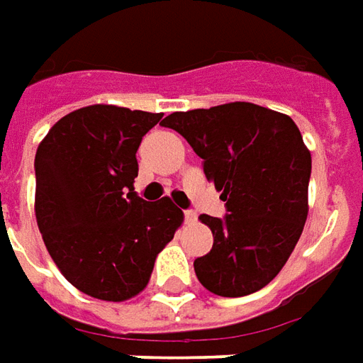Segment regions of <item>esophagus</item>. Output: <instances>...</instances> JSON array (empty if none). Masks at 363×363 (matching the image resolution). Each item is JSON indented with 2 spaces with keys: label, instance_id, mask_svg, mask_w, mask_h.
<instances>
[{
  "label": "esophagus",
  "instance_id": "1",
  "mask_svg": "<svg viewBox=\"0 0 363 363\" xmlns=\"http://www.w3.org/2000/svg\"><path fill=\"white\" fill-rule=\"evenodd\" d=\"M184 217H186V223H196L197 221V213L194 211V209H187V211H184Z\"/></svg>",
  "mask_w": 363,
  "mask_h": 363
}]
</instances>
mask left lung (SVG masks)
Returning <instances> with one entry per match:
<instances>
[{
  "mask_svg": "<svg viewBox=\"0 0 363 363\" xmlns=\"http://www.w3.org/2000/svg\"><path fill=\"white\" fill-rule=\"evenodd\" d=\"M179 132L221 191L223 219L201 215L213 247L194 261L199 282L219 296L261 291L281 272L308 215L312 157L291 116L251 102L174 112Z\"/></svg>",
  "mask_w": 363,
  "mask_h": 363,
  "instance_id": "8db88e82",
  "label": "left lung"
}]
</instances>
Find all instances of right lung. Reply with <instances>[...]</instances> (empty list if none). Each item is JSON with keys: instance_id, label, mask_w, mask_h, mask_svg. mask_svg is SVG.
Listing matches in <instances>:
<instances>
[{"instance_id": "1", "label": "right lung", "mask_w": 363, "mask_h": 363, "mask_svg": "<svg viewBox=\"0 0 363 363\" xmlns=\"http://www.w3.org/2000/svg\"><path fill=\"white\" fill-rule=\"evenodd\" d=\"M164 114L92 104L62 116L35 154V215L45 247L79 291L122 302L146 289L184 221L169 197L134 191L136 152Z\"/></svg>"}]
</instances>
